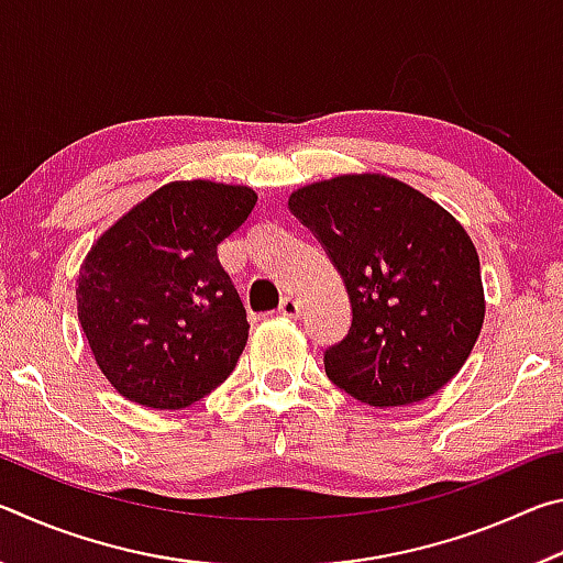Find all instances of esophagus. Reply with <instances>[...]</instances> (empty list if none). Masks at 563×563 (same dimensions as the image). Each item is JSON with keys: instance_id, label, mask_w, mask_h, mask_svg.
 <instances>
[{"instance_id": "1", "label": "esophagus", "mask_w": 563, "mask_h": 563, "mask_svg": "<svg viewBox=\"0 0 563 563\" xmlns=\"http://www.w3.org/2000/svg\"><path fill=\"white\" fill-rule=\"evenodd\" d=\"M278 312H280L283 318H300V302L295 300V298H285V300L280 302Z\"/></svg>"}]
</instances>
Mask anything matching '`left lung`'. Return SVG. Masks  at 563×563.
<instances>
[{
  "label": "left lung",
  "instance_id": "8db88e82",
  "mask_svg": "<svg viewBox=\"0 0 563 563\" xmlns=\"http://www.w3.org/2000/svg\"><path fill=\"white\" fill-rule=\"evenodd\" d=\"M325 245L352 305L325 373L369 407L422 402L460 373L487 300L470 233L417 188L385 174L316 180L288 198Z\"/></svg>",
  "mask_w": 563,
  "mask_h": 563
}]
</instances>
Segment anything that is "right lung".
<instances>
[{"mask_svg": "<svg viewBox=\"0 0 563 563\" xmlns=\"http://www.w3.org/2000/svg\"><path fill=\"white\" fill-rule=\"evenodd\" d=\"M255 201L247 186L170 180L93 241L76 278V310L121 397L184 409L233 373L251 325L218 245Z\"/></svg>", "mask_w": 563, "mask_h": 563, "instance_id": "right-lung-1", "label": "right lung"}]
</instances>
